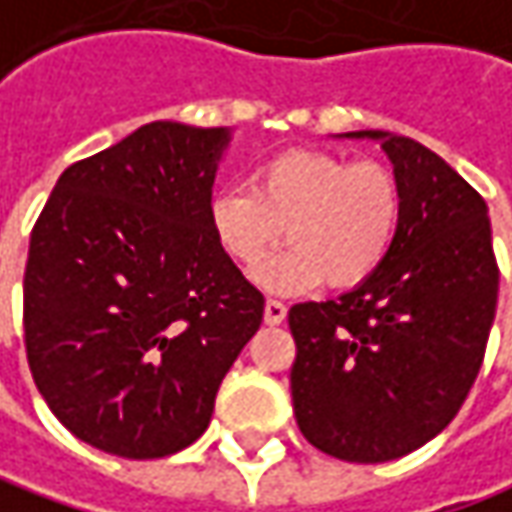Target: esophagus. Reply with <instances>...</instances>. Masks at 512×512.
<instances>
[{
  "label": "esophagus",
  "mask_w": 512,
  "mask_h": 512,
  "mask_svg": "<svg viewBox=\"0 0 512 512\" xmlns=\"http://www.w3.org/2000/svg\"><path fill=\"white\" fill-rule=\"evenodd\" d=\"M286 318V306L275 298H266V306H263V321L269 323V326H278Z\"/></svg>",
  "instance_id": "esophagus-1"
}]
</instances>
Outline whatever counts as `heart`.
<instances>
[{
    "instance_id": "b5f03b06",
    "label": "heart",
    "mask_w": 512,
    "mask_h": 512,
    "mask_svg": "<svg viewBox=\"0 0 512 512\" xmlns=\"http://www.w3.org/2000/svg\"><path fill=\"white\" fill-rule=\"evenodd\" d=\"M404 220V189L378 160H346L326 151H286L252 174V189L223 186L209 200L220 252L255 269L286 237L260 280L269 286L349 289L387 260Z\"/></svg>"
}]
</instances>
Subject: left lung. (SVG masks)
Masks as SVG:
<instances>
[{"label":"left lung","mask_w":512,"mask_h":512,"mask_svg":"<svg viewBox=\"0 0 512 512\" xmlns=\"http://www.w3.org/2000/svg\"><path fill=\"white\" fill-rule=\"evenodd\" d=\"M381 140L404 189L401 232L381 269L335 300L289 309L292 404L321 453L381 464L424 447L476 384L499 300L487 203L427 145Z\"/></svg>","instance_id":"1"}]
</instances>
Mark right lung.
Returning <instances> with one entry per match:
<instances>
[{
    "label": "right lung",
    "instance_id": "1",
    "mask_svg": "<svg viewBox=\"0 0 512 512\" xmlns=\"http://www.w3.org/2000/svg\"><path fill=\"white\" fill-rule=\"evenodd\" d=\"M223 128L148 123L62 171L31 232L22 326L36 389L79 441L123 458L206 433L263 295L209 226Z\"/></svg>",
    "mask_w": 512,
    "mask_h": 512
}]
</instances>
